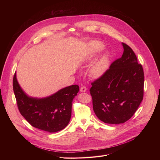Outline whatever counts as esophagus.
I'll return each mask as SVG.
<instances>
[{
	"mask_svg": "<svg viewBox=\"0 0 160 160\" xmlns=\"http://www.w3.org/2000/svg\"><path fill=\"white\" fill-rule=\"evenodd\" d=\"M80 92H85V91L87 90V88H86L85 86H82V87H80Z\"/></svg>",
	"mask_w": 160,
	"mask_h": 160,
	"instance_id": "obj_1",
	"label": "esophagus"
}]
</instances>
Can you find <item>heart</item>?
<instances>
[{"label": "heart", "instance_id": "heart-1", "mask_svg": "<svg viewBox=\"0 0 160 160\" xmlns=\"http://www.w3.org/2000/svg\"><path fill=\"white\" fill-rule=\"evenodd\" d=\"M90 47L91 51L96 53L101 51L104 48V45L101 42L92 41L90 43ZM108 64V58L107 56H104L98 62H96L90 68V74L93 77H98L101 76Z\"/></svg>", "mask_w": 160, "mask_h": 160}]
</instances>
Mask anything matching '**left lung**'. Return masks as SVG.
I'll list each match as a JSON object with an SVG mask.
<instances>
[{
	"label": "left lung",
	"instance_id": "left-lung-1",
	"mask_svg": "<svg viewBox=\"0 0 160 160\" xmlns=\"http://www.w3.org/2000/svg\"><path fill=\"white\" fill-rule=\"evenodd\" d=\"M124 51L99 78L91 83L90 93L97 117L109 124L123 123L138 109L144 96V75L133 50Z\"/></svg>",
	"mask_w": 160,
	"mask_h": 160
}]
</instances>
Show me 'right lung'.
Returning a JSON list of instances; mask_svg holds the SVG:
<instances>
[{"label":"right lung","mask_w":160,"mask_h":160,"mask_svg":"<svg viewBox=\"0 0 160 160\" xmlns=\"http://www.w3.org/2000/svg\"><path fill=\"white\" fill-rule=\"evenodd\" d=\"M12 85L18 109L32 126L49 132H56L69 123L73 99L79 91L78 85L62 88L54 94L43 99L27 96L17 81L16 73Z\"/></svg>","instance_id":"right-lung-1"}]
</instances>
